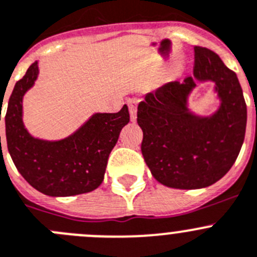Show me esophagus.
Here are the masks:
<instances>
[{"label": "esophagus", "mask_w": 257, "mask_h": 257, "mask_svg": "<svg viewBox=\"0 0 257 257\" xmlns=\"http://www.w3.org/2000/svg\"><path fill=\"white\" fill-rule=\"evenodd\" d=\"M138 103L139 99H136V98L127 100V104H128V108H130L131 121H136V105H138Z\"/></svg>", "instance_id": "esophagus-1"}]
</instances>
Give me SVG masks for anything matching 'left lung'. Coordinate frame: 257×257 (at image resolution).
Listing matches in <instances>:
<instances>
[{"label":"left lung","instance_id":"8db88e82","mask_svg":"<svg viewBox=\"0 0 257 257\" xmlns=\"http://www.w3.org/2000/svg\"><path fill=\"white\" fill-rule=\"evenodd\" d=\"M194 51V74L148 93L138 107L145 163L158 182L180 190L219 181L236 162L246 133L247 108L237 75L210 49L195 46ZM204 81L216 84L221 100L206 117L187 107L189 93Z\"/></svg>","mask_w":257,"mask_h":257}]
</instances>
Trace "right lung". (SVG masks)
I'll use <instances>...</instances> for the list:
<instances>
[{
    "label": "right lung",
    "mask_w": 257,
    "mask_h": 257,
    "mask_svg": "<svg viewBox=\"0 0 257 257\" xmlns=\"http://www.w3.org/2000/svg\"><path fill=\"white\" fill-rule=\"evenodd\" d=\"M38 74L35 61L16 82L9 99L5 124L7 149L14 164L29 185L48 196L93 191L103 182L108 157L130 121L128 108L124 104L117 113H95L62 140L35 139L23 123V96L34 85Z\"/></svg>",
    "instance_id": "obj_1"
}]
</instances>
